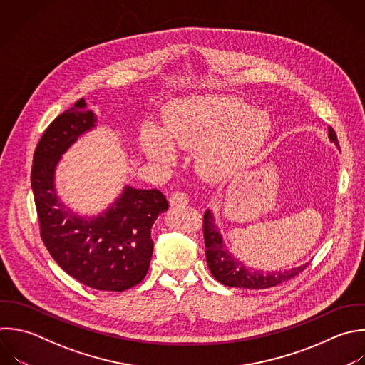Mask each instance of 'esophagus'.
<instances>
[{
	"label": "esophagus",
	"mask_w": 365,
	"mask_h": 365,
	"mask_svg": "<svg viewBox=\"0 0 365 365\" xmlns=\"http://www.w3.org/2000/svg\"><path fill=\"white\" fill-rule=\"evenodd\" d=\"M188 195L182 191H175L171 194L170 197V202L171 205H175V207H185L188 204Z\"/></svg>",
	"instance_id": "34e87169"
}]
</instances>
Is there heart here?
Masks as SVG:
<instances>
[{
  "mask_svg": "<svg viewBox=\"0 0 365 365\" xmlns=\"http://www.w3.org/2000/svg\"><path fill=\"white\" fill-rule=\"evenodd\" d=\"M164 130L153 121L140 128L144 154L161 163L174 158L173 145L197 148L200 168L221 177L245 163L265 140L271 120L251 106L225 97H191L165 110Z\"/></svg>",
  "mask_w": 365,
  "mask_h": 365,
  "instance_id": "b5f03b06",
  "label": "heart"
}]
</instances>
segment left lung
<instances>
[{
  "mask_svg": "<svg viewBox=\"0 0 365 365\" xmlns=\"http://www.w3.org/2000/svg\"><path fill=\"white\" fill-rule=\"evenodd\" d=\"M328 137L329 140L338 145V138L335 131L328 127ZM202 231H204V241H205V257L208 268L212 277L227 285L235 288H248V289H262L275 287L284 281L291 279L292 277L298 275L304 271L308 265L302 264L299 267H294L289 269H279V271H261L247 267L244 262L237 259L225 247L222 241V235L220 228L215 225L214 215L210 210L204 214L202 221Z\"/></svg>",
  "mask_w": 365,
  "mask_h": 365,
  "instance_id": "obj_1",
  "label": "left lung"
}]
</instances>
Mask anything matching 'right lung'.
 Wrapping results in <instances>:
<instances>
[{
    "mask_svg": "<svg viewBox=\"0 0 365 365\" xmlns=\"http://www.w3.org/2000/svg\"><path fill=\"white\" fill-rule=\"evenodd\" d=\"M97 117L84 98L58 115L37 144L31 187L41 238L56 262L81 284L101 291H124L144 279L153 257L151 228L168 210L158 190L125 185L123 194L97 217H80L58 198L56 168Z\"/></svg>",
    "mask_w": 365,
    "mask_h": 365,
    "instance_id": "right-lung-1",
    "label": "right lung"
}]
</instances>
